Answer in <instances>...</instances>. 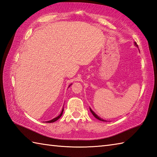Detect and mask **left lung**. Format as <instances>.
<instances>
[{
    "instance_id": "1",
    "label": "left lung",
    "mask_w": 157,
    "mask_h": 157,
    "mask_svg": "<svg viewBox=\"0 0 157 157\" xmlns=\"http://www.w3.org/2000/svg\"><path fill=\"white\" fill-rule=\"evenodd\" d=\"M135 45H136V46H138V44H137V43H136V42H135ZM90 111H91V113H92V115L94 116V117H95V118H96V119H97L100 120V121H105V120H103V119H101V118H100V117H98V115H96V113H94V111H92V109H91L90 108Z\"/></svg>"
}]
</instances>
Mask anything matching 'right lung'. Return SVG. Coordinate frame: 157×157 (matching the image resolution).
I'll return each mask as SVG.
<instances>
[{"instance_id":"right-lung-1","label":"right lung","mask_w":157,"mask_h":157,"mask_svg":"<svg viewBox=\"0 0 157 157\" xmlns=\"http://www.w3.org/2000/svg\"><path fill=\"white\" fill-rule=\"evenodd\" d=\"M63 110H62V111H61V114H60L58 117H55V118H54L53 119H52V120H51V121H46V123H53V122H55V121H56V120H58L60 117H61L62 116V115H63Z\"/></svg>"}]
</instances>
